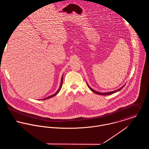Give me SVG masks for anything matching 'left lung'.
Listing matches in <instances>:
<instances>
[{"instance_id": "obj_1", "label": "left lung", "mask_w": 149, "mask_h": 149, "mask_svg": "<svg viewBox=\"0 0 149 149\" xmlns=\"http://www.w3.org/2000/svg\"><path fill=\"white\" fill-rule=\"evenodd\" d=\"M87 85H88V88L93 92V93H96V94H97V95H111V94H112V93H115V92H118V91H119L120 90H121L124 86H125V85H123V86H122L120 88H119V89H117V90H115V91H111V92H105V93H102V92H97V91H95L94 89H93L91 87H90L88 84H87Z\"/></svg>"}]
</instances>
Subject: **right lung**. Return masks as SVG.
Here are the masks:
<instances>
[{
	"label": "right lung",
	"instance_id": "add662e5",
	"mask_svg": "<svg viewBox=\"0 0 149 149\" xmlns=\"http://www.w3.org/2000/svg\"><path fill=\"white\" fill-rule=\"evenodd\" d=\"M63 76H62V77H61V84H60V88H59V89H58V91L54 93V94H53V95H51V96H48V97H46V98H44V99H40V100H46V99H50V98H51V97H54V96H55L59 92H60V89H61V87H62V85H63Z\"/></svg>",
	"mask_w": 149,
	"mask_h": 149
}]
</instances>
